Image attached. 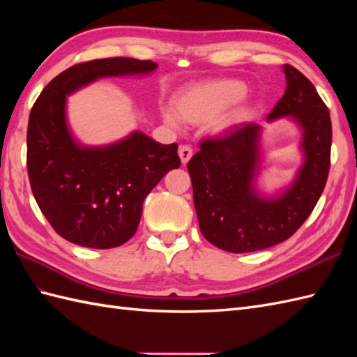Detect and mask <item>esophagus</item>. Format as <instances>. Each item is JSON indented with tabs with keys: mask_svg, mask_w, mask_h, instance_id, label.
I'll use <instances>...</instances> for the list:
<instances>
[{
	"mask_svg": "<svg viewBox=\"0 0 357 357\" xmlns=\"http://www.w3.org/2000/svg\"><path fill=\"white\" fill-rule=\"evenodd\" d=\"M178 155L181 158V164L185 165L188 161H190L193 151H192V149L188 147V146H181L179 150H178Z\"/></svg>",
	"mask_w": 357,
	"mask_h": 357,
	"instance_id": "obj_1",
	"label": "esophagus"
}]
</instances>
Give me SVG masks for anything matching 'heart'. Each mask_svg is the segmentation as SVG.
I'll use <instances>...</instances> for the list:
<instances>
[{"label": "heart", "mask_w": 357, "mask_h": 357, "mask_svg": "<svg viewBox=\"0 0 357 357\" xmlns=\"http://www.w3.org/2000/svg\"><path fill=\"white\" fill-rule=\"evenodd\" d=\"M247 86L238 79H210L184 87L173 98V109H161L162 121L179 128L181 121L193 126L210 123L216 135L230 132L244 121L247 105L241 100Z\"/></svg>", "instance_id": "b5f03b06"}]
</instances>
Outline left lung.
I'll return each mask as SVG.
<instances>
[{
	"mask_svg": "<svg viewBox=\"0 0 357 357\" xmlns=\"http://www.w3.org/2000/svg\"><path fill=\"white\" fill-rule=\"evenodd\" d=\"M282 72L285 93L267 123L287 118L299 130L302 162L290 183L273 192L259 185L265 127L255 123L202 142L187 165L201 233L225 252H257L290 238L312 213L327 183L331 149L327 105L298 69L285 64Z\"/></svg>",
	"mask_w": 357,
	"mask_h": 357,
	"instance_id": "8db88e82",
	"label": "left lung"
}]
</instances>
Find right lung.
<instances>
[{
	"label": "right lung",
	"instance_id": "1",
	"mask_svg": "<svg viewBox=\"0 0 357 357\" xmlns=\"http://www.w3.org/2000/svg\"><path fill=\"white\" fill-rule=\"evenodd\" d=\"M156 67L126 56L77 64L45 86L30 112V187L45 219L72 244L123 245L138 229L146 196L181 161L178 144L139 130L102 146L82 144L67 118V96L102 78L147 77Z\"/></svg>",
	"mask_w": 357,
	"mask_h": 357
}]
</instances>
